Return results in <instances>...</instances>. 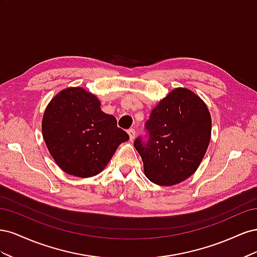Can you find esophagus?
<instances>
[{"mask_svg": "<svg viewBox=\"0 0 257 257\" xmlns=\"http://www.w3.org/2000/svg\"><path fill=\"white\" fill-rule=\"evenodd\" d=\"M127 134H128V136H130V139H131V141H133V139L135 138L136 132H135V130H134V128H131V130H128V131H127Z\"/></svg>", "mask_w": 257, "mask_h": 257, "instance_id": "1", "label": "esophagus"}]
</instances>
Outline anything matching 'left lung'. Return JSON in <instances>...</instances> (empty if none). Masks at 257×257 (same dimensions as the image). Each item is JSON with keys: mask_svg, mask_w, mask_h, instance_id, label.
<instances>
[{"mask_svg": "<svg viewBox=\"0 0 257 257\" xmlns=\"http://www.w3.org/2000/svg\"><path fill=\"white\" fill-rule=\"evenodd\" d=\"M149 139L134 146L144 172L158 185L170 186L196 172L211 137V115L205 102L185 88H176L154 107L146 123Z\"/></svg>", "mask_w": 257, "mask_h": 257, "instance_id": "1", "label": "left lung"}]
</instances>
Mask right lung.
<instances>
[{"label": "right lung", "instance_id": "obj_1", "mask_svg": "<svg viewBox=\"0 0 257 257\" xmlns=\"http://www.w3.org/2000/svg\"><path fill=\"white\" fill-rule=\"evenodd\" d=\"M42 131L49 153L64 173L79 178L98 175L116 148L128 141L99 99L80 87L59 92L47 105Z\"/></svg>", "mask_w": 257, "mask_h": 257}]
</instances>
